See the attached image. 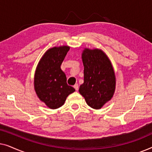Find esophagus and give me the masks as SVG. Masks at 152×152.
Masks as SVG:
<instances>
[{"label":"esophagus","instance_id":"1","mask_svg":"<svg viewBox=\"0 0 152 152\" xmlns=\"http://www.w3.org/2000/svg\"><path fill=\"white\" fill-rule=\"evenodd\" d=\"M74 88H75V89L76 91H77L78 90V88H79V86H78V84H75L74 85Z\"/></svg>","mask_w":152,"mask_h":152}]
</instances>
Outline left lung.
Masks as SVG:
<instances>
[{"mask_svg": "<svg viewBox=\"0 0 152 152\" xmlns=\"http://www.w3.org/2000/svg\"><path fill=\"white\" fill-rule=\"evenodd\" d=\"M84 83L79 92L87 104L99 109L113 97L115 77L111 61L102 51L86 48L82 53Z\"/></svg>", "mask_w": 152, "mask_h": 152, "instance_id": "1", "label": "left lung"}]
</instances>
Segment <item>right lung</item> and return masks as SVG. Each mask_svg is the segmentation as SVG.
Masks as SVG:
<instances>
[{"instance_id":"1","label":"right lung","mask_w":152,"mask_h":152,"mask_svg":"<svg viewBox=\"0 0 152 152\" xmlns=\"http://www.w3.org/2000/svg\"><path fill=\"white\" fill-rule=\"evenodd\" d=\"M68 46L55 47L44 54L37 66L34 89L39 98L50 109L61 107L75 88L68 85L61 65L69 50Z\"/></svg>"}]
</instances>
